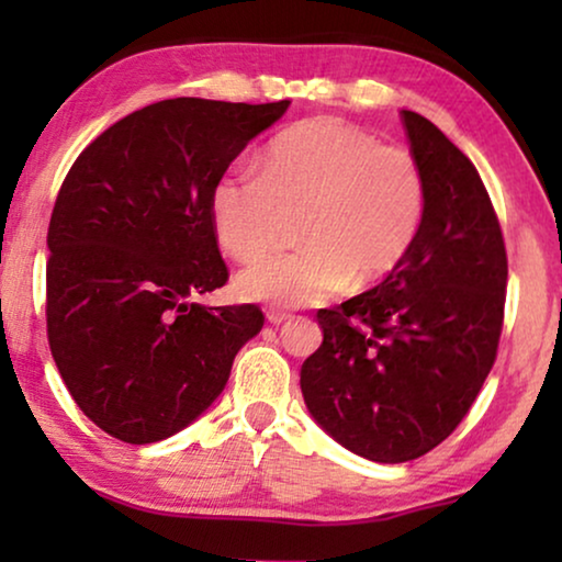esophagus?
<instances>
[{
  "mask_svg": "<svg viewBox=\"0 0 562 562\" xmlns=\"http://www.w3.org/2000/svg\"><path fill=\"white\" fill-rule=\"evenodd\" d=\"M266 319L271 322V325H286V322L291 319V314L279 312V310H268V312H266Z\"/></svg>",
  "mask_w": 562,
  "mask_h": 562,
  "instance_id": "1",
  "label": "esophagus"
}]
</instances>
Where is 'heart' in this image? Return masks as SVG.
Returning a JSON list of instances; mask_svg holds the SVG:
<instances>
[{
	"label": "heart",
	"mask_w": 562,
	"mask_h": 562,
	"mask_svg": "<svg viewBox=\"0 0 562 562\" xmlns=\"http://www.w3.org/2000/svg\"><path fill=\"white\" fill-rule=\"evenodd\" d=\"M427 210L417 156L337 117L289 127L260 158V171L229 168L212 189L222 248L240 263L271 256L299 220L304 245L248 268L237 291L279 306H304L381 281L406 258Z\"/></svg>",
	"instance_id": "obj_1"
}]
</instances>
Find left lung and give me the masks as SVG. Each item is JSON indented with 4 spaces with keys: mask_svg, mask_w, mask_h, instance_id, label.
<instances>
[{
    "mask_svg": "<svg viewBox=\"0 0 562 562\" xmlns=\"http://www.w3.org/2000/svg\"><path fill=\"white\" fill-rule=\"evenodd\" d=\"M427 179L406 258L379 286L319 310L322 345L302 366L312 417L375 463L437 448L494 368L506 302V245L479 171L442 130L402 112Z\"/></svg>",
    "mask_w": 562,
    "mask_h": 562,
    "instance_id": "obj_1",
    "label": "left lung"
}]
</instances>
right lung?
<instances>
[{
	"instance_id": "obj_1",
	"label": "right lung",
	"mask_w": 562,
	"mask_h": 562,
	"mask_svg": "<svg viewBox=\"0 0 562 562\" xmlns=\"http://www.w3.org/2000/svg\"><path fill=\"white\" fill-rule=\"evenodd\" d=\"M179 97L94 137L66 173L48 225L45 325L79 409L130 445L194 422L263 327L256 304L191 299L229 279L212 189L258 133L286 112Z\"/></svg>"
}]
</instances>
